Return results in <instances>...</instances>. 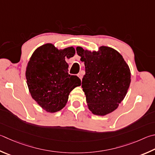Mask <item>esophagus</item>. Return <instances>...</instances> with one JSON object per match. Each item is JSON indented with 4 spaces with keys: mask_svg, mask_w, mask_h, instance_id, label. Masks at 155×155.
<instances>
[{
    "mask_svg": "<svg viewBox=\"0 0 155 155\" xmlns=\"http://www.w3.org/2000/svg\"><path fill=\"white\" fill-rule=\"evenodd\" d=\"M77 76H78V77H79V78H80L81 80L82 79V78H83V76H82V74H81V73H78Z\"/></svg>",
    "mask_w": 155,
    "mask_h": 155,
    "instance_id": "34e87169",
    "label": "esophagus"
}]
</instances>
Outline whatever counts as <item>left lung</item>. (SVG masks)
Wrapping results in <instances>:
<instances>
[{"label": "left lung", "mask_w": 155, "mask_h": 155, "mask_svg": "<svg viewBox=\"0 0 155 155\" xmlns=\"http://www.w3.org/2000/svg\"><path fill=\"white\" fill-rule=\"evenodd\" d=\"M77 52L85 64L82 88L89 109L99 116L110 113L124 99L130 85L128 65L110 47L102 46L100 52L91 53L77 47Z\"/></svg>", "instance_id": "obj_1"}]
</instances>
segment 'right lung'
Instances as JSON below:
<instances>
[{"label": "right lung", "instance_id": "right-lung-1", "mask_svg": "<svg viewBox=\"0 0 155 155\" xmlns=\"http://www.w3.org/2000/svg\"><path fill=\"white\" fill-rule=\"evenodd\" d=\"M74 54L72 47L58 50L48 43L38 48L30 58L26 72L28 87L33 99L47 112L62 109L70 91L81 85L77 76L68 74L65 61Z\"/></svg>", "mask_w": 155, "mask_h": 155}]
</instances>
